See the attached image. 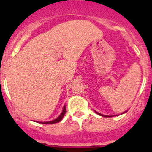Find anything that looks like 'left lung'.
I'll return each instance as SVG.
<instances>
[{
    "label": "left lung",
    "instance_id": "left-lung-1",
    "mask_svg": "<svg viewBox=\"0 0 152 152\" xmlns=\"http://www.w3.org/2000/svg\"><path fill=\"white\" fill-rule=\"evenodd\" d=\"M95 112H96V111H95ZM126 112H124V113H125ZM96 113L98 114V115H100V116H103V117H110V116H107V115H103V114H100V113H97V112H96Z\"/></svg>",
    "mask_w": 152,
    "mask_h": 152
}]
</instances>
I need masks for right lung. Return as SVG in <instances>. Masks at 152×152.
I'll return each instance as SVG.
<instances>
[{"label":"right lung","instance_id":"obj_1","mask_svg":"<svg viewBox=\"0 0 152 152\" xmlns=\"http://www.w3.org/2000/svg\"><path fill=\"white\" fill-rule=\"evenodd\" d=\"M65 113H66V108H65V106L64 107V108H63V110L62 112H61V113L60 114L59 116L58 117L56 118V119H54V120H52V121H49V122H40V123H42V124H53V123H58V122H60L62 119V118L64 117V114H65Z\"/></svg>","mask_w":152,"mask_h":152}]
</instances>
